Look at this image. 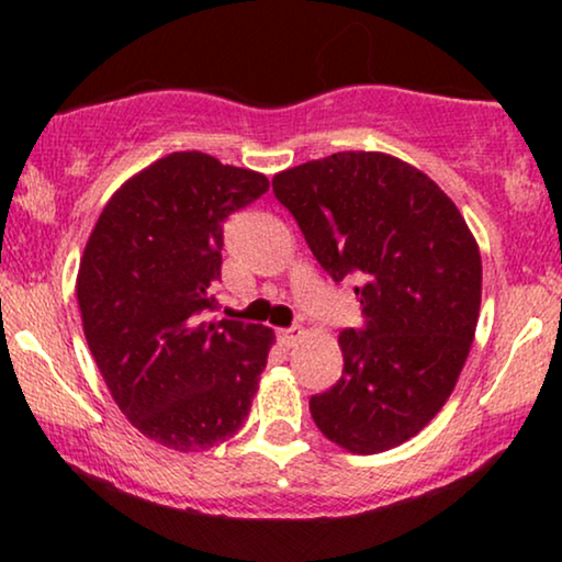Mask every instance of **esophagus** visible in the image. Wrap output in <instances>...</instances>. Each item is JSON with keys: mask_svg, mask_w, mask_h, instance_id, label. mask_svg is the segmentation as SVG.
<instances>
[{"mask_svg": "<svg viewBox=\"0 0 562 562\" xmlns=\"http://www.w3.org/2000/svg\"><path fill=\"white\" fill-rule=\"evenodd\" d=\"M299 337H302V327H289V329H279V333H276V340H279L281 348H291Z\"/></svg>", "mask_w": 562, "mask_h": 562, "instance_id": "34e87169", "label": "esophagus"}]
</instances>
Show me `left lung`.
Segmentation results:
<instances>
[{
	"mask_svg": "<svg viewBox=\"0 0 562 562\" xmlns=\"http://www.w3.org/2000/svg\"><path fill=\"white\" fill-rule=\"evenodd\" d=\"M333 281H356L366 325L342 329V379L310 398L356 456L396 448L456 389L481 310V252L452 199L404 160L345 150L273 176Z\"/></svg>",
	"mask_w": 562,
	"mask_h": 562,
	"instance_id": "1",
	"label": "left lung"
}]
</instances>
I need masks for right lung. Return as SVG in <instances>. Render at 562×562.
<instances>
[{
    "instance_id": "right-lung-1",
    "label": "right lung",
    "mask_w": 562,
    "mask_h": 562,
    "mask_svg": "<svg viewBox=\"0 0 562 562\" xmlns=\"http://www.w3.org/2000/svg\"><path fill=\"white\" fill-rule=\"evenodd\" d=\"M268 191L263 173L171 153L114 191L76 279L89 350L114 404L145 437L202 452L243 427L273 329L204 322L222 222Z\"/></svg>"
}]
</instances>
